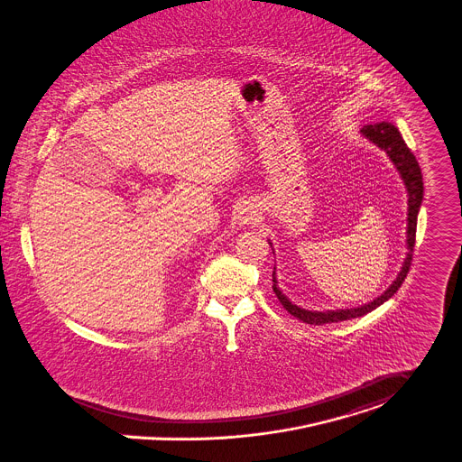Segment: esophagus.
<instances>
[{
	"label": "esophagus",
	"mask_w": 462,
	"mask_h": 462,
	"mask_svg": "<svg viewBox=\"0 0 462 462\" xmlns=\"http://www.w3.org/2000/svg\"><path fill=\"white\" fill-rule=\"evenodd\" d=\"M238 218L244 222V224H251L254 220V211L251 208H242L238 213Z\"/></svg>",
	"instance_id": "esophagus-1"
}]
</instances>
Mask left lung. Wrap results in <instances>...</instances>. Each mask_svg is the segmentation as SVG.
Returning <instances> with one entry per match:
<instances>
[{
  "label": "left lung",
  "mask_w": 462,
  "mask_h": 462,
  "mask_svg": "<svg viewBox=\"0 0 462 462\" xmlns=\"http://www.w3.org/2000/svg\"><path fill=\"white\" fill-rule=\"evenodd\" d=\"M369 141H373L374 144H378L381 150L386 152V155L390 157V161L393 162V166L399 171L406 190H408V255L404 259L402 270L399 272L397 279L390 284V288L384 293L378 296L376 300L356 307V309H337V310H327V312H318V310H305L298 305H294L293 301H290V298L282 293L277 288V277L273 272V293L277 294L279 301L282 303V307L294 316L300 321L307 323V325H325V323H338V321H346L351 318H360L365 316L367 312L374 310L381 303H384L388 298H392L397 293V290L402 286L410 266H411V259H413V249H415V236H417V218H419L420 205H421V198H423V181H421V171H420L419 162L415 159V155L411 153V150L406 146L401 132L397 130V126L386 122L374 124V125H365L360 130Z\"/></svg>",
  "instance_id": "left-lung-1"
}]
</instances>
